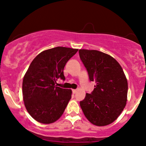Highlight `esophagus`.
I'll use <instances>...</instances> for the list:
<instances>
[{
    "label": "esophagus",
    "instance_id": "1",
    "mask_svg": "<svg viewBox=\"0 0 146 146\" xmlns=\"http://www.w3.org/2000/svg\"><path fill=\"white\" fill-rule=\"evenodd\" d=\"M72 91H73V94H75V93H77V91H78V90H76V89H73V90H72Z\"/></svg>",
    "mask_w": 146,
    "mask_h": 146
}]
</instances>
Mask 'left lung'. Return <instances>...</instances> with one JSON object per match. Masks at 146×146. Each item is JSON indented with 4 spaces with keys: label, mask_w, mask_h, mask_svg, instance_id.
Listing matches in <instances>:
<instances>
[{
    "label": "left lung",
    "mask_w": 146,
    "mask_h": 146,
    "mask_svg": "<svg viewBox=\"0 0 146 146\" xmlns=\"http://www.w3.org/2000/svg\"><path fill=\"white\" fill-rule=\"evenodd\" d=\"M82 62L95 86L80 102L90 123L104 126L113 123L125 108L128 82L119 64L113 57L97 50H79Z\"/></svg>",
    "instance_id": "8db88e82"
}]
</instances>
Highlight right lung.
<instances>
[{"instance_id": "add662e5", "label": "right lung", "mask_w": 146, "mask_h": 146, "mask_svg": "<svg viewBox=\"0 0 146 146\" xmlns=\"http://www.w3.org/2000/svg\"><path fill=\"white\" fill-rule=\"evenodd\" d=\"M78 49L63 46L41 52L31 62L23 81V100L29 115L42 123L55 122L71 98V89L57 86L65 80L64 68Z\"/></svg>"}]
</instances>
